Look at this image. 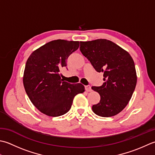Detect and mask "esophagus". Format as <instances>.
I'll return each instance as SVG.
<instances>
[{"label":"esophagus","instance_id":"obj_1","mask_svg":"<svg viewBox=\"0 0 155 155\" xmlns=\"http://www.w3.org/2000/svg\"><path fill=\"white\" fill-rule=\"evenodd\" d=\"M85 90H86V91H91V90H91L90 86H85Z\"/></svg>","mask_w":155,"mask_h":155}]
</instances>
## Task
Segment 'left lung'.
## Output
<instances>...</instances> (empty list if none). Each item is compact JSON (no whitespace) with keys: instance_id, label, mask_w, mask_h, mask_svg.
<instances>
[{"instance_id":"8db88e82","label":"left lung","mask_w":155,"mask_h":155,"mask_svg":"<svg viewBox=\"0 0 155 155\" xmlns=\"http://www.w3.org/2000/svg\"><path fill=\"white\" fill-rule=\"evenodd\" d=\"M80 49L96 71L104 73L102 86L91 87L100 96L93 112L102 117L118 114L127 106L137 85L133 59L122 47L104 39L80 41Z\"/></svg>"}]
</instances>
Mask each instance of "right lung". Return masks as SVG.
Instances as JSON below:
<instances>
[{
  "label": "right lung",
  "mask_w": 155,
  "mask_h": 155,
  "mask_svg": "<svg viewBox=\"0 0 155 155\" xmlns=\"http://www.w3.org/2000/svg\"><path fill=\"white\" fill-rule=\"evenodd\" d=\"M80 42L58 39L35 50L28 58L23 85L31 102L44 114L57 117L70 110L74 97L85 91L80 83L62 80L60 69L68 57L79 48Z\"/></svg>",
  "instance_id": "right-lung-1"
}]
</instances>
